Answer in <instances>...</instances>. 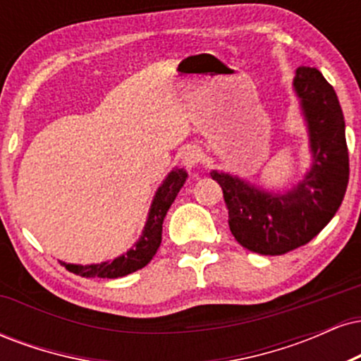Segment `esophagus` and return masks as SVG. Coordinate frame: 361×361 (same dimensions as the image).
<instances>
[{"label": "esophagus", "instance_id": "34e87169", "mask_svg": "<svg viewBox=\"0 0 361 361\" xmlns=\"http://www.w3.org/2000/svg\"><path fill=\"white\" fill-rule=\"evenodd\" d=\"M200 161H202V151L198 147L188 146L183 152H181V163H183V166L186 168L192 169L195 166H198Z\"/></svg>", "mask_w": 361, "mask_h": 361}]
</instances>
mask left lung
Masks as SVG:
<instances>
[{"instance_id": "8db88e82", "label": "left lung", "mask_w": 361, "mask_h": 361, "mask_svg": "<svg viewBox=\"0 0 361 361\" xmlns=\"http://www.w3.org/2000/svg\"><path fill=\"white\" fill-rule=\"evenodd\" d=\"M293 90L312 154L304 180L279 193L229 173H210L222 188L235 241L258 255H285L316 238L338 212L350 180L345 117L333 86L316 68L302 66L295 71Z\"/></svg>"}]
</instances>
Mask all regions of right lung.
Instances as JSON below:
<instances>
[{
  "mask_svg": "<svg viewBox=\"0 0 361 361\" xmlns=\"http://www.w3.org/2000/svg\"><path fill=\"white\" fill-rule=\"evenodd\" d=\"M186 171L183 168H175L169 175L164 178L159 188L152 198L151 209H149L146 226H144L142 234H140L139 241L128 250L126 255L118 256L114 261H103L97 264H71L59 261L66 270L76 273L80 276L86 279H118V276H126L128 273H134L144 268L152 256L156 255L157 247L161 244V234H163V221L166 217L169 207L175 202L178 192L186 181Z\"/></svg>",
  "mask_w": 361,
  "mask_h": 361,
  "instance_id": "add662e5",
  "label": "right lung"
}]
</instances>
